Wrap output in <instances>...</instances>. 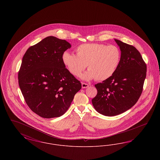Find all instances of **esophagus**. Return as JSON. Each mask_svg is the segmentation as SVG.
<instances>
[{"label":"esophagus","mask_w":160,"mask_h":160,"mask_svg":"<svg viewBox=\"0 0 160 160\" xmlns=\"http://www.w3.org/2000/svg\"><path fill=\"white\" fill-rule=\"evenodd\" d=\"M82 87L83 89L87 88L89 87V84H88L85 83H82Z\"/></svg>","instance_id":"esophagus-1"}]
</instances>
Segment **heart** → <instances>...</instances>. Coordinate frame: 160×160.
<instances>
[{"mask_svg": "<svg viewBox=\"0 0 160 160\" xmlns=\"http://www.w3.org/2000/svg\"><path fill=\"white\" fill-rule=\"evenodd\" d=\"M76 55L64 52L62 56L63 65L71 74L78 76L86 68L89 70L81 76L82 79L93 78L99 81L108 79L114 74L121 61V51L117 46L99 43H88L78 46Z\"/></svg>", "mask_w": 160, "mask_h": 160, "instance_id": "1", "label": "heart"}]
</instances>
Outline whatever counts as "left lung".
Returning a JSON list of instances; mask_svg holds the SVG:
<instances>
[{
  "label": "left lung",
  "mask_w": 160,
  "mask_h": 160,
  "mask_svg": "<svg viewBox=\"0 0 160 160\" xmlns=\"http://www.w3.org/2000/svg\"><path fill=\"white\" fill-rule=\"evenodd\" d=\"M121 51L114 74L95 84L97 94L92 100L100 114L113 116L129 110L139 99L146 76V65L134 46L114 39Z\"/></svg>",
  "instance_id": "8db88e82"
}]
</instances>
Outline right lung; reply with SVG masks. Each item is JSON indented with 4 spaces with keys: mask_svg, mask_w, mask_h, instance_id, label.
<instances>
[{
    "mask_svg": "<svg viewBox=\"0 0 160 160\" xmlns=\"http://www.w3.org/2000/svg\"><path fill=\"white\" fill-rule=\"evenodd\" d=\"M71 47L67 41L50 36L30 47L23 56L19 86L28 106L42 118L63 115L82 88L62 60Z\"/></svg>",
    "mask_w": 160,
    "mask_h": 160,
    "instance_id": "obj_1",
    "label": "right lung"
}]
</instances>
